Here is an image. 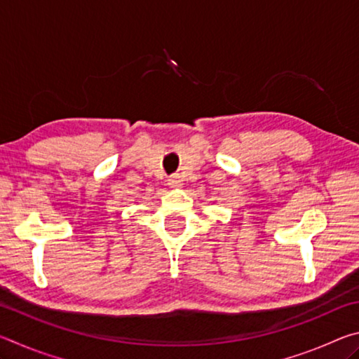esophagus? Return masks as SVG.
Here are the masks:
<instances>
[{
  "instance_id": "1",
  "label": "esophagus",
  "mask_w": 359,
  "mask_h": 359,
  "mask_svg": "<svg viewBox=\"0 0 359 359\" xmlns=\"http://www.w3.org/2000/svg\"><path fill=\"white\" fill-rule=\"evenodd\" d=\"M168 185L171 188H180L184 185V180H182L180 175H171V177L168 179Z\"/></svg>"
}]
</instances>
